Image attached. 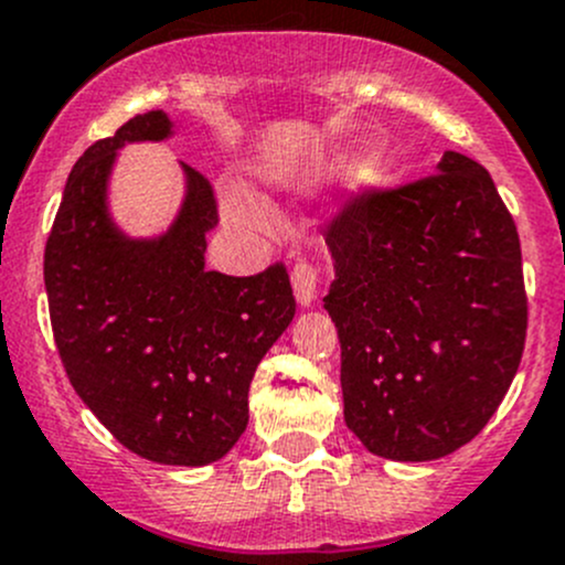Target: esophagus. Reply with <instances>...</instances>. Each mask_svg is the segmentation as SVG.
Instances as JSON below:
<instances>
[{
	"label": "esophagus",
	"mask_w": 565,
	"mask_h": 565,
	"mask_svg": "<svg viewBox=\"0 0 565 565\" xmlns=\"http://www.w3.org/2000/svg\"><path fill=\"white\" fill-rule=\"evenodd\" d=\"M292 292L300 308L313 306L317 300V270L311 265L298 263L292 270Z\"/></svg>",
	"instance_id": "34e87169"
}]
</instances>
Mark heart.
I'll list each match as a JSON object with an SVG mask.
<instances>
[{"instance_id":"obj_1","label":"heart","mask_w":565,"mask_h":565,"mask_svg":"<svg viewBox=\"0 0 565 565\" xmlns=\"http://www.w3.org/2000/svg\"><path fill=\"white\" fill-rule=\"evenodd\" d=\"M338 164H343V159ZM384 175H387V157H384V151L376 148V151L362 153L358 162L352 164V170H349V183H352L354 189H360V192H365V189H376L379 183L384 181ZM224 213H227L230 222H235L237 227H259V216L243 203V200H224Z\"/></svg>"}]
</instances>
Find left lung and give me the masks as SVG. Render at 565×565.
I'll use <instances>...</instances> for the list:
<instances>
[{
    "instance_id": "obj_1",
    "label": "left lung",
    "mask_w": 565,
    "mask_h": 565,
    "mask_svg": "<svg viewBox=\"0 0 565 565\" xmlns=\"http://www.w3.org/2000/svg\"><path fill=\"white\" fill-rule=\"evenodd\" d=\"M328 248L347 427L384 460L457 452L525 347L520 237L490 173L444 151L436 175L349 205Z\"/></svg>"
}]
</instances>
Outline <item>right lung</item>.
Returning <instances> with one entry per match:
<instances>
[{
  "label": "right lung",
  "mask_w": 565,
  "mask_h": 565,
  "mask_svg": "<svg viewBox=\"0 0 565 565\" xmlns=\"http://www.w3.org/2000/svg\"><path fill=\"white\" fill-rule=\"evenodd\" d=\"M175 138L148 110L75 162L45 246L53 338L70 384L129 452L207 466L248 425V387L295 317L281 265L235 278L205 267L216 227L207 181L178 162L183 198L157 235H129L110 213L118 153Z\"/></svg>",
  "instance_id": "obj_1"
}]
</instances>
